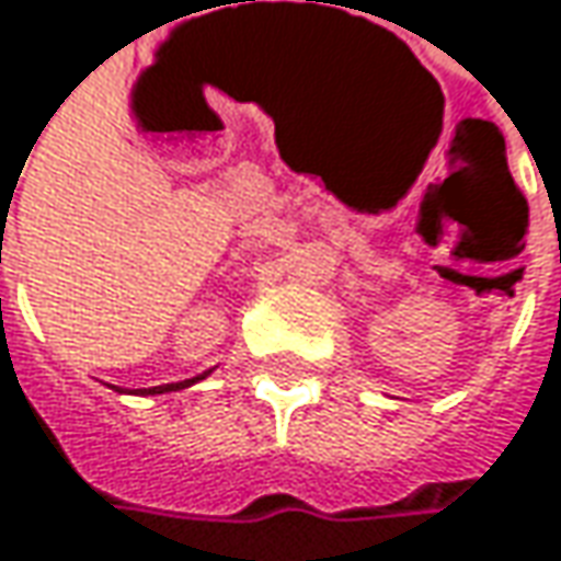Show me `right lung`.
Wrapping results in <instances>:
<instances>
[{"mask_svg": "<svg viewBox=\"0 0 561 561\" xmlns=\"http://www.w3.org/2000/svg\"><path fill=\"white\" fill-rule=\"evenodd\" d=\"M213 371H203V375H196V378L190 380H178V383H161V387H142V390H136L139 397H154V393H174V390H186V387H193L196 380L209 378Z\"/></svg>", "mask_w": 561, "mask_h": 561, "instance_id": "1", "label": "right lung"}]
</instances>
